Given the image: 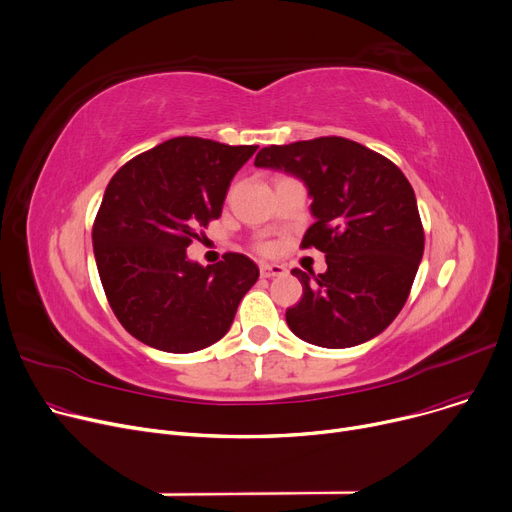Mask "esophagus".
I'll return each instance as SVG.
<instances>
[{
    "label": "esophagus",
    "instance_id": "1",
    "mask_svg": "<svg viewBox=\"0 0 512 512\" xmlns=\"http://www.w3.org/2000/svg\"><path fill=\"white\" fill-rule=\"evenodd\" d=\"M287 273V268L283 264H260V275L264 279L268 277H281Z\"/></svg>",
    "mask_w": 512,
    "mask_h": 512
}]
</instances>
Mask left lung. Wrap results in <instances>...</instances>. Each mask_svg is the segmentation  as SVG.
Returning <instances> with one entry per match:
<instances>
[{"instance_id":"1","label":"left lung","mask_w":512,"mask_h":512,"mask_svg":"<svg viewBox=\"0 0 512 512\" xmlns=\"http://www.w3.org/2000/svg\"><path fill=\"white\" fill-rule=\"evenodd\" d=\"M254 165L306 184L316 221L302 248L326 256L320 275L291 270L304 287L285 312L293 335L326 349L380 335L403 310L424 256V227L403 171L341 136L264 146Z\"/></svg>"}]
</instances>
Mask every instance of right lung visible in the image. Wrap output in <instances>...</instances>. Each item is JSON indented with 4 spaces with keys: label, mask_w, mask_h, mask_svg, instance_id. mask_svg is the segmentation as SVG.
Instances as JSON below:
<instances>
[{
    "label": "right lung",
    "mask_w": 512,
    "mask_h": 512,
    "mask_svg": "<svg viewBox=\"0 0 512 512\" xmlns=\"http://www.w3.org/2000/svg\"><path fill=\"white\" fill-rule=\"evenodd\" d=\"M256 148L179 136L111 177L93 225L95 260L113 314L140 343L192 353L231 328L258 266L235 252L200 266L186 248L221 217L233 175Z\"/></svg>",
    "instance_id": "right-lung-1"
}]
</instances>
